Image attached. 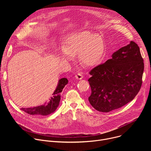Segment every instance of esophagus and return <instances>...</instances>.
Returning a JSON list of instances; mask_svg holds the SVG:
<instances>
[{"label": "esophagus", "mask_w": 151, "mask_h": 151, "mask_svg": "<svg viewBox=\"0 0 151 151\" xmlns=\"http://www.w3.org/2000/svg\"><path fill=\"white\" fill-rule=\"evenodd\" d=\"M75 77L77 79H82L83 78V76L82 75V74L81 73H78L76 75H75Z\"/></svg>", "instance_id": "esophagus-1"}]
</instances>
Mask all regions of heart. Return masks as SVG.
<instances>
[{"label": "heart", "mask_w": 151, "mask_h": 151, "mask_svg": "<svg viewBox=\"0 0 151 151\" xmlns=\"http://www.w3.org/2000/svg\"><path fill=\"white\" fill-rule=\"evenodd\" d=\"M62 52L58 55L62 60H69L78 54L79 62L83 66L91 67L101 59L104 50L101 36L88 31H82L70 35L64 42Z\"/></svg>", "instance_id": "heart-1"}]
</instances>
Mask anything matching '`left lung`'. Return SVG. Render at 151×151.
I'll use <instances>...</instances> for the list:
<instances>
[{
	"mask_svg": "<svg viewBox=\"0 0 151 151\" xmlns=\"http://www.w3.org/2000/svg\"><path fill=\"white\" fill-rule=\"evenodd\" d=\"M143 59L136 43L115 52L112 58L94 68L88 82L91 88L88 100L95 109L109 112L131 101L142 84Z\"/></svg>",
	"mask_w": 151,
	"mask_h": 151,
	"instance_id": "8db88e82",
	"label": "left lung"
}]
</instances>
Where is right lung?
Segmentation results:
<instances>
[{
    "label": "right lung",
    "instance_id": "right-lung-1",
    "mask_svg": "<svg viewBox=\"0 0 151 151\" xmlns=\"http://www.w3.org/2000/svg\"><path fill=\"white\" fill-rule=\"evenodd\" d=\"M68 83L67 78H61L59 80L57 87L54 91L51 97L44 104L36 106L30 108H21V110L24 111L30 115H43L45 116L53 113L57 108L61 99L60 93L62 92L63 88Z\"/></svg>",
    "mask_w": 151,
    "mask_h": 151
}]
</instances>
